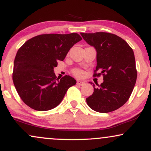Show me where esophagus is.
I'll use <instances>...</instances> for the list:
<instances>
[{
    "label": "esophagus",
    "mask_w": 151,
    "mask_h": 151,
    "mask_svg": "<svg viewBox=\"0 0 151 151\" xmlns=\"http://www.w3.org/2000/svg\"><path fill=\"white\" fill-rule=\"evenodd\" d=\"M84 84H85V82H84V81H77V85L82 86V85H84Z\"/></svg>",
    "instance_id": "34e87169"
}]
</instances>
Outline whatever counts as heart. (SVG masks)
Returning a JSON list of instances; mask_svg holds the SVG:
<instances>
[{
  "label": "heart",
  "mask_w": 151,
  "mask_h": 151,
  "mask_svg": "<svg viewBox=\"0 0 151 151\" xmlns=\"http://www.w3.org/2000/svg\"><path fill=\"white\" fill-rule=\"evenodd\" d=\"M72 74L77 77H82L84 74V71L78 68H75L72 70Z\"/></svg>",
  "instance_id": "1"
}]
</instances>
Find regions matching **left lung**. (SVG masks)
I'll use <instances>...</instances> for the list:
<instances>
[{
  "label": "left lung",
  "mask_w": 151,
  "mask_h": 151,
  "mask_svg": "<svg viewBox=\"0 0 151 151\" xmlns=\"http://www.w3.org/2000/svg\"><path fill=\"white\" fill-rule=\"evenodd\" d=\"M81 35L97 52V65L93 76L102 74L104 77L103 83L97 84L92 94L86 98V103L95 111H114L129 100L136 84L137 70L132 48L122 38L109 32Z\"/></svg>",
  "instance_id": "8db88e82"
}]
</instances>
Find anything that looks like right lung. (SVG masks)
I'll use <instances>...</instances> for the list:
<instances>
[{
	"instance_id": "obj_1",
	"label": "right lung",
	"mask_w": 151,
	"mask_h": 151,
	"mask_svg": "<svg viewBox=\"0 0 151 151\" xmlns=\"http://www.w3.org/2000/svg\"><path fill=\"white\" fill-rule=\"evenodd\" d=\"M81 39L77 33L42 34L28 40L19 48L13 81L26 105L36 111H47L60 104L69 88L77 81L68 75L57 78L54 67Z\"/></svg>"
}]
</instances>
